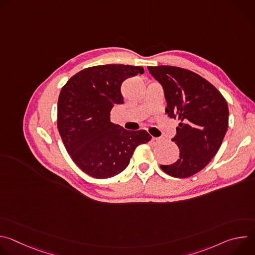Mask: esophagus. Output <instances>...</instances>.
I'll return each mask as SVG.
<instances>
[{"mask_svg":"<svg viewBox=\"0 0 255 255\" xmlns=\"http://www.w3.org/2000/svg\"><path fill=\"white\" fill-rule=\"evenodd\" d=\"M152 141H153V143H159L160 141H162V138L161 137H153Z\"/></svg>","mask_w":255,"mask_h":255,"instance_id":"34e87169","label":"esophagus"}]
</instances>
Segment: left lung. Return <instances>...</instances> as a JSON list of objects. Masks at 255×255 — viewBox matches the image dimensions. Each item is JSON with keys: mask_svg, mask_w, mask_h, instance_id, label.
Instances as JSON below:
<instances>
[{"mask_svg": "<svg viewBox=\"0 0 255 255\" xmlns=\"http://www.w3.org/2000/svg\"><path fill=\"white\" fill-rule=\"evenodd\" d=\"M162 86L165 114L179 123L172 139L178 159L160 165L170 176L185 178L202 170L215 156L228 128L229 110L222 94L194 71L171 65L148 66Z\"/></svg>", "mask_w": 255, "mask_h": 255, "instance_id": "1", "label": "left lung"}]
</instances>
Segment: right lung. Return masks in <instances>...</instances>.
Segmentation results:
<instances>
[{"label": "right lung", "mask_w": 255, "mask_h": 255, "mask_svg": "<svg viewBox=\"0 0 255 255\" xmlns=\"http://www.w3.org/2000/svg\"><path fill=\"white\" fill-rule=\"evenodd\" d=\"M143 72L142 66L96 65L79 71L62 87L57 128L70 158L87 174H119L138 145L151 139L147 131H128L110 120L114 105L123 103L122 83Z\"/></svg>", "instance_id": "right-lung-1"}]
</instances>
